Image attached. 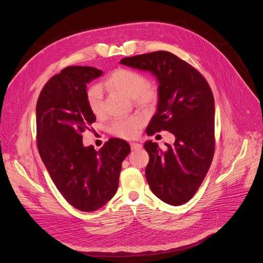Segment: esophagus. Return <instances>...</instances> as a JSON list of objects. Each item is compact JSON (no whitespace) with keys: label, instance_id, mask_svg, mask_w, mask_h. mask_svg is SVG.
<instances>
[{"label":"esophagus","instance_id":"1","mask_svg":"<svg viewBox=\"0 0 263 263\" xmlns=\"http://www.w3.org/2000/svg\"><path fill=\"white\" fill-rule=\"evenodd\" d=\"M130 145H131L132 150H137V149H140L142 147L140 143H137V142H132Z\"/></svg>","mask_w":263,"mask_h":263}]
</instances>
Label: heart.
Here are the masks:
<instances>
[{"mask_svg":"<svg viewBox=\"0 0 263 263\" xmlns=\"http://www.w3.org/2000/svg\"><path fill=\"white\" fill-rule=\"evenodd\" d=\"M103 85L110 90L121 92L131 98L139 106H152L158 99L157 89L148 85V80L145 76L132 69L119 68L106 79ZM87 104L89 111L96 117L104 115V95L100 86L96 85L88 88ZM144 122V117L141 115L119 118L113 121L111 132L122 138H133L138 135Z\"/></svg>","mask_w":263,"mask_h":263,"instance_id":"heart-1","label":"heart"}]
</instances>
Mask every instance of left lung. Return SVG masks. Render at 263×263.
Masks as SVG:
<instances>
[{"mask_svg": "<svg viewBox=\"0 0 263 263\" xmlns=\"http://www.w3.org/2000/svg\"><path fill=\"white\" fill-rule=\"evenodd\" d=\"M121 64L151 72L158 82L156 113L146 128L175 135L163 151L148 140L145 175L152 193L172 205L189 202L204 180L215 149V102L204 77L168 51H155L120 60Z\"/></svg>", "mask_w": 263, "mask_h": 263, "instance_id": "left-lung-1", "label": "left lung"}]
</instances>
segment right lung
I'll list each match as a JSON object with an SVG mask.
<instances>
[{
  "label": "right lung",
  "instance_id": "obj_1",
  "mask_svg": "<svg viewBox=\"0 0 263 263\" xmlns=\"http://www.w3.org/2000/svg\"><path fill=\"white\" fill-rule=\"evenodd\" d=\"M91 66H67L42 88L36 105L37 147L63 198L84 212L107 204L116 194L129 144L111 138L99 151L84 146L82 133L96 121L87 104V85L102 77Z\"/></svg>",
  "mask_w": 263,
  "mask_h": 263
}]
</instances>
